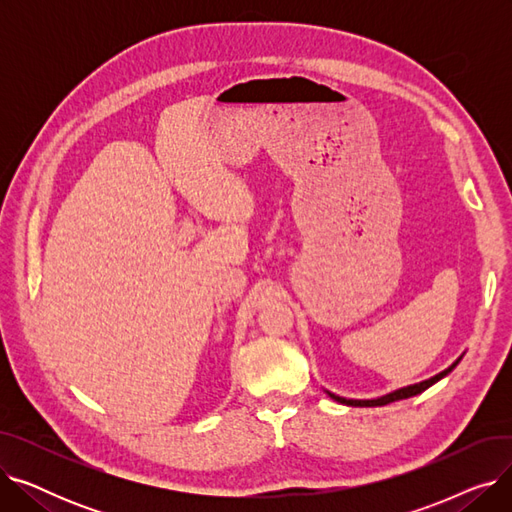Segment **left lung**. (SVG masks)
Masks as SVG:
<instances>
[{
  "mask_svg": "<svg viewBox=\"0 0 512 512\" xmlns=\"http://www.w3.org/2000/svg\"><path fill=\"white\" fill-rule=\"evenodd\" d=\"M463 359V355L456 359L448 369H444V371H440L438 375H434V378H429V380H425V382H419V384H413V386H407V388H400V390H394V392H390V394H386V396H380V398H371V400H355V398H342V396H336V394H332V392H328L334 400H338V402H342V405H348V407H384V405H390V402H394V400H402V398H411V396H415V394H421L423 390H427L429 386H434L436 382H440L444 375H448L456 365H459V361Z\"/></svg>",
  "mask_w": 512,
  "mask_h": 512,
  "instance_id": "8db88e82",
  "label": "left lung"
}]
</instances>
